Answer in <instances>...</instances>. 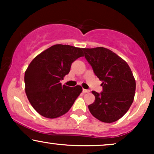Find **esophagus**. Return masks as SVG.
Segmentation results:
<instances>
[{
    "label": "esophagus",
    "instance_id": "obj_1",
    "mask_svg": "<svg viewBox=\"0 0 154 154\" xmlns=\"http://www.w3.org/2000/svg\"><path fill=\"white\" fill-rule=\"evenodd\" d=\"M82 92L84 93H90V90H86V89H82Z\"/></svg>",
    "mask_w": 154,
    "mask_h": 154
}]
</instances>
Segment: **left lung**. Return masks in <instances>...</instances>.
Returning <instances> with one entry per match:
<instances>
[{"label": "left lung", "mask_w": 154, "mask_h": 154, "mask_svg": "<svg viewBox=\"0 0 154 154\" xmlns=\"http://www.w3.org/2000/svg\"><path fill=\"white\" fill-rule=\"evenodd\" d=\"M83 51L103 88L100 93L92 91L95 100L88 109L100 121H117L126 114L134 100L136 85L131 69L125 60L105 48H83Z\"/></svg>", "instance_id": "8db88e82"}]
</instances>
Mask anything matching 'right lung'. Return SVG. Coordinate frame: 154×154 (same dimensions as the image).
<instances>
[{"label":"right lung","instance_id":"add662e5","mask_svg":"<svg viewBox=\"0 0 154 154\" xmlns=\"http://www.w3.org/2000/svg\"><path fill=\"white\" fill-rule=\"evenodd\" d=\"M82 48L54 45L37 56L24 74L25 92L35 110L44 117L54 119L66 114L82 91L81 86L61 85L72 63L83 56Z\"/></svg>","mask_w":154,"mask_h":154}]
</instances>
